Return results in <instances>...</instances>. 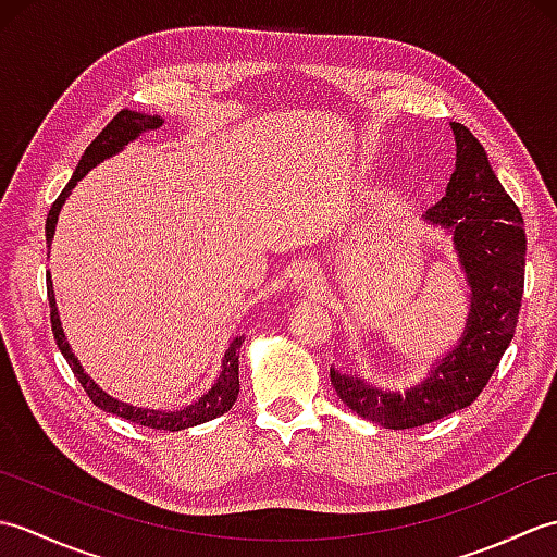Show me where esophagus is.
<instances>
[{"label":"esophagus","instance_id":"esophagus-1","mask_svg":"<svg viewBox=\"0 0 557 557\" xmlns=\"http://www.w3.org/2000/svg\"><path fill=\"white\" fill-rule=\"evenodd\" d=\"M321 280H323L321 272H318V268L313 263H301L297 268V272H294L292 285H294V289H299V292H313V289L321 287Z\"/></svg>","mask_w":557,"mask_h":557}]
</instances>
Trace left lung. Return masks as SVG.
Returning <instances> with one entry per match:
<instances>
[{
    "label": "left lung",
    "instance_id": "left-lung-1",
    "mask_svg": "<svg viewBox=\"0 0 557 557\" xmlns=\"http://www.w3.org/2000/svg\"><path fill=\"white\" fill-rule=\"evenodd\" d=\"M457 156L445 196L423 224L449 236L465 272L469 313L459 339L435 357L419 383L387 389L330 366V383L345 405L393 431L433 423L469 407L510 347L524 292L527 236L522 215L491 170L486 150L467 126L449 122Z\"/></svg>",
    "mask_w": 557,
    "mask_h": 557
}]
</instances>
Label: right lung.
Here are the masks:
<instances>
[{
    "label": "right lung",
    "instance_id": "obj_1",
    "mask_svg": "<svg viewBox=\"0 0 557 557\" xmlns=\"http://www.w3.org/2000/svg\"><path fill=\"white\" fill-rule=\"evenodd\" d=\"M164 124V120L160 114H146V112H136V110H122L114 120L102 128L98 134V138L83 152L78 160V168L71 176L69 184L64 186V191L59 194V198L54 200V206L47 215V224H45V234H47V246H52L54 239V230H57V220L59 212H62L66 198L74 191L76 184L86 176L92 168H98L100 162L110 160L114 156L138 140L140 136H146L148 132H156ZM47 297H50V318H52V333L57 339L59 351L64 354V359L69 361L71 371L78 377V383L86 389L88 397L92 399V405L100 407L102 411L116 413L126 421H134L140 425H148V429H158V431H182V429H191V425L206 423L222 417L224 411H230L236 401V395H239V347L244 342V335H232L227 349L222 354V363H220V373L212 385L200 393L194 401H186L182 407L174 409H156V407H134L128 401H122L112 397L110 393L92 381L90 373H86L83 369L78 357L71 349L69 339L64 335L62 327V318H59V309H57V299H54V287H52V277L47 275Z\"/></svg>",
    "mask_w": 557,
    "mask_h": 557
}]
</instances>
